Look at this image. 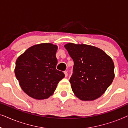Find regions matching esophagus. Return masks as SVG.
Masks as SVG:
<instances>
[{"mask_svg": "<svg viewBox=\"0 0 128 128\" xmlns=\"http://www.w3.org/2000/svg\"><path fill=\"white\" fill-rule=\"evenodd\" d=\"M64 75H65V77H67L68 75L67 71H64Z\"/></svg>", "mask_w": 128, "mask_h": 128, "instance_id": "34e87169", "label": "esophagus"}]
</instances>
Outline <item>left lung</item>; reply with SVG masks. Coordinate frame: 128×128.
Instances as JSON below:
<instances>
[{
  "mask_svg": "<svg viewBox=\"0 0 128 128\" xmlns=\"http://www.w3.org/2000/svg\"><path fill=\"white\" fill-rule=\"evenodd\" d=\"M74 62L69 82L75 96L83 101L99 98L114 78V64L105 52L86 44L64 45Z\"/></svg>",
  "mask_w": 128,
  "mask_h": 128,
  "instance_id": "obj_1",
  "label": "left lung"
}]
</instances>
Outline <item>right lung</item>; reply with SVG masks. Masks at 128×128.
Segmentation results:
<instances>
[{
	"label": "right lung",
	"mask_w": 128,
	"mask_h": 128,
	"mask_svg": "<svg viewBox=\"0 0 128 128\" xmlns=\"http://www.w3.org/2000/svg\"><path fill=\"white\" fill-rule=\"evenodd\" d=\"M56 45L50 43L35 45L17 58L14 72L22 90L33 98L46 99L52 96L63 72L56 69Z\"/></svg>",
	"instance_id": "1"
}]
</instances>
